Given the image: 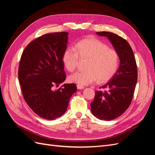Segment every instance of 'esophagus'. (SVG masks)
Segmentation results:
<instances>
[{
    "label": "esophagus",
    "mask_w": 155,
    "mask_h": 155,
    "mask_svg": "<svg viewBox=\"0 0 155 155\" xmlns=\"http://www.w3.org/2000/svg\"><path fill=\"white\" fill-rule=\"evenodd\" d=\"M77 88H78V89H83V88H84V87L81 85H78Z\"/></svg>",
    "instance_id": "esophagus-1"
}]
</instances>
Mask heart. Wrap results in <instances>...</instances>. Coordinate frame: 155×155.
<instances>
[{"label": "heart", "mask_w": 155, "mask_h": 155, "mask_svg": "<svg viewBox=\"0 0 155 155\" xmlns=\"http://www.w3.org/2000/svg\"><path fill=\"white\" fill-rule=\"evenodd\" d=\"M75 48L76 50L71 48L64 50L62 61L64 68L68 72H74L78 67L79 58L88 59L85 65L87 70L71 75L70 81L86 85L97 80L99 83H105L114 76L119 64V55L115 50L93 37L79 41Z\"/></svg>", "instance_id": "heart-1"}]
</instances>
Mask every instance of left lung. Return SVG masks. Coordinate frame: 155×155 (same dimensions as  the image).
<instances>
[{"label":"left lung","instance_id":"obj_1","mask_svg":"<svg viewBox=\"0 0 155 155\" xmlns=\"http://www.w3.org/2000/svg\"><path fill=\"white\" fill-rule=\"evenodd\" d=\"M96 34L109 38L120 61L114 76L100 87L105 90L96 91L94 99L91 104L94 116L100 120L109 121L118 118L130 106L138 79L137 66L133 51L125 39L111 32Z\"/></svg>","mask_w":155,"mask_h":155}]
</instances>
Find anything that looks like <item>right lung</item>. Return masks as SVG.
Listing matches in <instances>:
<instances>
[{
  "label": "right lung",
  "instance_id": "add662e5",
  "mask_svg": "<svg viewBox=\"0 0 155 155\" xmlns=\"http://www.w3.org/2000/svg\"><path fill=\"white\" fill-rule=\"evenodd\" d=\"M68 34L62 31L41 35L31 41L21 55L18 76L22 96L30 109L46 120L62 116L77 91L75 83L54 90L66 78L62 55Z\"/></svg>",
  "mask_w": 155,
  "mask_h": 155
}]
</instances>
